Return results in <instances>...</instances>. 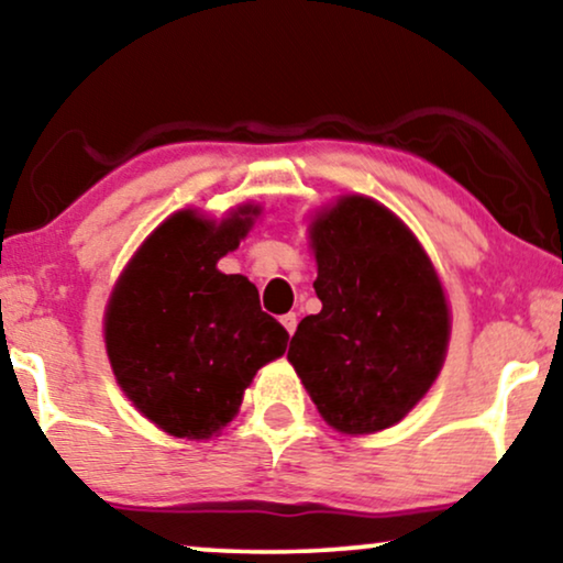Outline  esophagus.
Here are the masks:
<instances>
[{"instance_id":"obj_1","label":"esophagus","mask_w":563,"mask_h":563,"mask_svg":"<svg viewBox=\"0 0 563 563\" xmlns=\"http://www.w3.org/2000/svg\"><path fill=\"white\" fill-rule=\"evenodd\" d=\"M282 325L287 328V333H289V335H295V330H297V312H287V314H282Z\"/></svg>"}]
</instances>
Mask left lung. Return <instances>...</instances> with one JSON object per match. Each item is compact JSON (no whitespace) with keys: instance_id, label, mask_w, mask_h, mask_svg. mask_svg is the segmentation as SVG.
<instances>
[{"instance_id":"8db88e82","label":"left lung","mask_w":563,"mask_h":563,"mask_svg":"<svg viewBox=\"0 0 563 563\" xmlns=\"http://www.w3.org/2000/svg\"><path fill=\"white\" fill-rule=\"evenodd\" d=\"M322 310L291 335L287 358L341 433L395 426L435 382L449 305L415 235L387 207L343 197L314 220Z\"/></svg>"}]
</instances>
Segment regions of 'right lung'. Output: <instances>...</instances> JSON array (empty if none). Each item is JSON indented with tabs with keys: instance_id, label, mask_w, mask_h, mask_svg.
<instances>
[{
	"instance_id": "obj_1",
	"label": "right lung",
	"mask_w": 563,
	"mask_h": 563,
	"mask_svg": "<svg viewBox=\"0 0 563 563\" xmlns=\"http://www.w3.org/2000/svg\"><path fill=\"white\" fill-rule=\"evenodd\" d=\"M253 207L220 225L191 210L168 218L130 261L107 305L104 341L130 402L176 438H210L289 333L258 305V289L218 261L249 233Z\"/></svg>"
}]
</instances>
